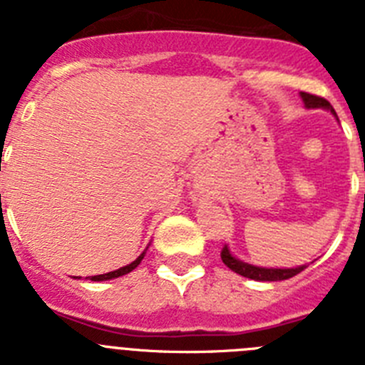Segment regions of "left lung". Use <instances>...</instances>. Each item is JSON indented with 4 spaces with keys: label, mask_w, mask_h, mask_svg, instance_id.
Returning a JSON list of instances; mask_svg holds the SVG:
<instances>
[{
    "label": "left lung",
    "mask_w": 365,
    "mask_h": 365,
    "mask_svg": "<svg viewBox=\"0 0 365 365\" xmlns=\"http://www.w3.org/2000/svg\"><path fill=\"white\" fill-rule=\"evenodd\" d=\"M302 96L303 104L307 109H327L336 117V111L333 109V106L329 104L325 98H320V96L309 95V93H299ZM338 120V117H336ZM221 259L222 263L228 267L230 270H234L235 274H240V276H245V278L256 279V282H282V279H289L296 274L302 272L303 269H307V265H299V267H292V269H269V267H257V265H250V263H245V261L237 259L234 254L230 252V248L225 245V248L221 250Z\"/></svg>",
    "instance_id": "1"
}]
</instances>
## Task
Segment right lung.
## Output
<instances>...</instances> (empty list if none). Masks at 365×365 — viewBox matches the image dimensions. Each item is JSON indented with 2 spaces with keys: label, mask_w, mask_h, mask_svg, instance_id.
<instances>
[{
  "label": "right lung",
  "mask_w": 365,
  "mask_h": 365,
  "mask_svg": "<svg viewBox=\"0 0 365 365\" xmlns=\"http://www.w3.org/2000/svg\"><path fill=\"white\" fill-rule=\"evenodd\" d=\"M146 250H148V247H146ZM146 250H144V252L140 254V256H138L137 259L131 261L130 265L120 267V269H118V270H113V272H108V274H98V276H89V278H86V279H91V282H108V279H115V278H118V276H124V274H130L131 270H135L138 265H140V261H143L144 256H146Z\"/></svg>",
  "instance_id": "obj_1"
}]
</instances>
